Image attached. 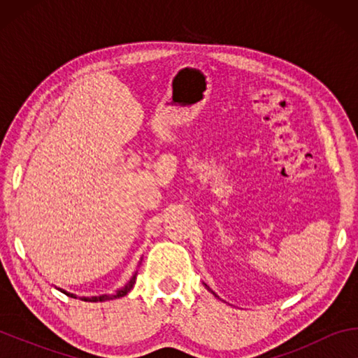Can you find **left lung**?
Masks as SVG:
<instances>
[{
  "instance_id": "1",
  "label": "left lung",
  "mask_w": 358,
  "mask_h": 358,
  "mask_svg": "<svg viewBox=\"0 0 358 358\" xmlns=\"http://www.w3.org/2000/svg\"><path fill=\"white\" fill-rule=\"evenodd\" d=\"M215 295H216V294H215Z\"/></svg>"
}]
</instances>
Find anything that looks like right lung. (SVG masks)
Masks as SVG:
<instances>
[{
  "label": "right lung",
  "mask_w": 358,
  "mask_h": 358,
  "mask_svg": "<svg viewBox=\"0 0 358 358\" xmlns=\"http://www.w3.org/2000/svg\"><path fill=\"white\" fill-rule=\"evenodd\" d=\"M136 276H137V273H134L131 276V280L124 284L123 287L121 289H118L117 292H115L113 295H101V296H92V299H88V296H83V300H87V301H106V300H113V299H120V296H124L126 294L129 292V290L132 289V286H134V282H136ZM62 290V289H59ZM62 292H64V290H62ZM64 294H68V292H64ZM68 295H71V296H76V295H72V294H68Z\"/></svg>",
  "instance_id": "1"
}]
</instances>
